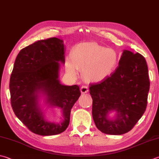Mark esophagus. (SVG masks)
Here are the masks:
<instances>
[{"label":"esophagus","instance_id":"esophagus-1","mask_svg":"<svg viewBox=\"0 0 159 159\" xmlns=\"http://www.w3.org/2000/svg\"><path fill=\"white\" fill-rule=\"evenodd\" d=\"M80 91H81V92H82V93H87L89 91L88 86H86V85H84L82 86H81Z\"/></svg>","mask_w":159,"mask_h":159}]
</instances>
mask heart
I'll return each instance as SVG.
<instances>
[{
	"mask_svg": "<svg viewBox=\"0 0 159 159\" xmlns=\"http://www.w3.org/2000/svg\"><path fill=\"white\" fill-rule=\"evenodd\" d=\"M118 60V54L113 49L94 42L81 43L74 48L70 58L66 59V68L73 76L77 75L76 69L82 70L85 80L100 82L113 73Z\"/></svg>",
	"mask_w": 159,
	"mask_h": 159,
	"instance_id": "obj_1",
	"label": "heart"
}]
</instances>
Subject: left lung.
I'll return each instance as SVG.
<instances>
[{"label": "left lung", "instance_id": "left-lung-1", "mask_svg": "<svg viewBox=\"0 0 159 159\" xmlns=\"http://www.w3.org/2000/svg\"><path fill=\"white\" fill-rule=\"evenodd\" d=\"M92 115L102 133L121 135L133 129L145 113L149 90L148 68L144 57L124 50L115 71L102 82L90 84ZM115 110L114 120L107 118Z\"/></svg>", "mask_w": 159, "mask_h": 159}]
</instances>
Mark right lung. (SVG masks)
<instances>
[{
	"label": "right lung",
	"mask_w": 159,
	"mask_h": 159,
	"mask_svg": "<svg viewBox=\"0 0 159 159\" xmlns=\"http://www.w3.org/2000/svg\"><path fill=\"white\" fill-rule=\"evenodd\" d=\"M62 40L56 37L39 40L23 48L16 58L10 80L11 105L15 115L32 132L52 136L64 131L70 122V110L81 93L77 85L59 83V63L65 62ZM47 95V103L63 110L65 121H46L37 107V93Z\"/></svg>",
	"instance_id": "right-lung-1"
}]
</instances>
